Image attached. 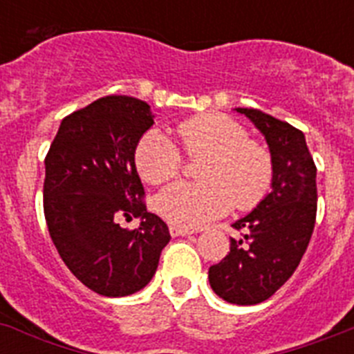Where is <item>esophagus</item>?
Here are the masks:
<instances>
[{
  "label": "esophagus",
  "instance_id": "esophagus-1",
  "mask_svg": "<svg viewBox=\"0 0 354 354\" xmlns=\"http://www.w3.org/2000/svg\"><path fill=\"white\" fill-rule=\"evenodd\" d=\"M169 232H171V235L173 236H187L196 233V230L183 228V226H178V224H171V226H169Z\"/></svg>",
  "mask_w": 354,
  "mask_h": 354
}]
</instances>
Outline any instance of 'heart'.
Instances as JSON below:
<instances>
[{
	"label": "heart",
	"mask_w": 354,
	"mask_h": 354,
	"mask_svg": "<svg viewBox=\"0 0 354 354\" xmlns=\"http://www.w3.org/2000/svg\"><path fill=\"white\" fill-rule=\"evenodd\" d=\"M176 135L189 156H205L199 165L201 181H178L156 198V210L169 223L183 228L257 207L274 178V162L263 144L248 139V130L223 113H201L181 121ZM135 165L151 185L174 180L183 165L180 147L160 131L144 133L135 147Z\"/></svg>",
	"instance_id": "obj_1"
}]
</instances>
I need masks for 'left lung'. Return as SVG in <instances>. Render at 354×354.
<instances>
[{"mask_svg": "<svg viewBox=\"0 0 354 354\" xmlns=\"http://www.w3.org/2000/svg\"><path fill=\"white\" fill-rule=\"evenodd\" d=\"M262 131L274 162L272 190L251 214L233 223L241 239L208 269L212 290L233 305L269 299L294 274L308 248L317 215V167L303 131L257 109H236Z\"/></svg>", "mask_w": 354, "mask_h": 354, "instance_id": "obj_1", "label": "left lung"}]
</instances>
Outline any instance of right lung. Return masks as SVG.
<instances>
[{
    "instance_id": "1",
    "label": "right lung",
    "mask_w": 354,
    "mask_h": 354,
    "mask_svg": "<svg viewBox=\"0 0 354 354\" xmlns=\"http://www.w3.org/2000/svg\"><path fill=\"white\" fill-rule=\"evenodd\" d=\"M146 101L104 96L69 113L46 155L44 217L58 254L100 296H130L155 276L171 241L147 212L135 147L153 126ZM139 216L137 230L118 219Z\"/></svg>"
}]
</instances>
